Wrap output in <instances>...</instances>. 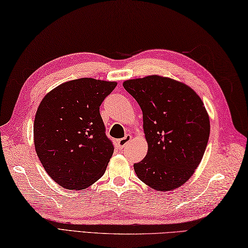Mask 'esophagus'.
Masks as SVG:
<instances>
[{
    "mask_svg": "<svg viewBox=\"0 0 248 248\" xmlns=\"http://www.w3.org/2000/svg\"><path fill=\"white\" fill-rule=\"evenodd\" d=\"M130 140H131V137H130L129 135H126L124 138L120 139V140L118 141V144H119V146H120V149H123V148H125V146L128 144V142H129Z\"/></svg>",
    "mask_w": 248,
    "mask_h": 248,
    "instance_id": "34e87169",
    "label": "esophagus"
}]
</instances>
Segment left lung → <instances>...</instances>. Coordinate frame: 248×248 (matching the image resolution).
I'll return each instance as SVG.
<instances>
[{"label":"left lung","mask_w":248,"mask_h":248,"mask_svg":"<svg viewBox=\"0 0 248 248\" xmlns=\"http://www.w3.org/2000/svg\"><path fill=\"white\" fill-rule=\"evenodd\" d=\"M123 87L142 110L149 146L134 165L136 174L156 190L180 187L199 166L209 141L210 120L201 98L186 84L156 75L127 80Z\"/></svg>","instance_id":"obj_1"}]
</instances>
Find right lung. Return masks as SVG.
Segmentation results:
<instances>
[{"label":"right lung","instance_id":"obj_1","mask_svg":"<svg viewBox=\"0 0 248 248\" xmlns=\"http://www.w3.org/2000/svg\"><path fill=\"white\" fill-rule=\"evenodd\" d=\"M117 82L80 78L59 85L40 103L34 120L38 158L53 181L66 189H83L107 168L114 146L99 107Z\"/></svg>","mask_w":248,"mask_h":248}]
</instances>
